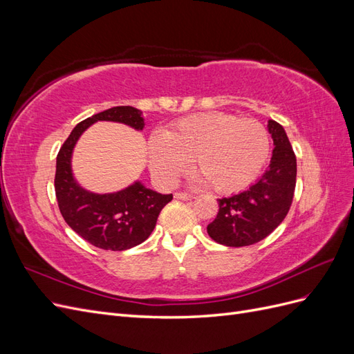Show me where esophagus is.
Returning a JSON list of instances; mask_svg holds the SVG:
<instances>
[{
  "label": "esophagus",
  "mask_w": 354,
  "mask_h": 354,
  "mask_svg": "<svg viewBox=\"0 0 354 354\" xmlns=\"http://www.w3.org/2000/svg\"><path fill=\"white\" fill-rule=\"evenodd\" d=\"M174 198L181 199V201H192V199H194V196L189 195V194H183V192H177V194H174Z\"/></svg>",
  "instance_id": "34e87169"
}]
</instances>
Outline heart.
I'll use <instances>...</instances> for the list:
<instances>
[{
	"label": "heart",
	"instance_id": "obj_1",
	"mask_svg": "<svg viewBox=\"0 0 354 354\" xmlns=\"http://www.w3.org/2000/svg\"><path fill=\"white\" fill-rule=\"evenodd\" d=\"M269 153L270 137L263 124L224 112L183 118L147 143L149 165L160 183L174 185L194 160L198 183L218 194L251 185Z\"/></svg>",
	"mask_w": 354,
	"mask_h": 354
}]
</instances>
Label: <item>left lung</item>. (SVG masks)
Returning a JSON list of instances; mask_svg holds the SVG:
<instances>
[{"instance_id":"1","label":"left lung","mask_w":354,"mask_h":354,"mask_svg":"<svg viewBox=\"0 0 354 354\" xmlns=\"http://www.w3.org/2000/svg\"><path fill=\"white\" fill-rule=\"evenodd\" d=\"M273 153L266 173L238 195L218 199V214L207 227L209 238L226 246H248L279 226L291 208L297 158L281 124L269 120Z\"/></svg>"}]
</instances>
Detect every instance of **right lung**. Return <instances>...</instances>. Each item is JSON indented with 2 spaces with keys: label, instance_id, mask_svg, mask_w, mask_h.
Returning a JSON list of instances; mask_svg holds the SVG:
<instances>
[{
  "label": "right lung",
  "instance_id": "add662e5",
  "mask_svg": "<svg viewBox=\"0 0 354 354\" xmlns=\"http://www.w3.org/2000/svg\"><path fill=\"white\" fill-rule=\"evenodd\" d=\"M97 121L125 124L137 131L145 127L142 111L133 106H116L80 122L57 155L56 198L63 218L82 239L102 250L125 251L151 236L160 209L173 195L158 194L138 180L113 194H93L84 189L73 177L72 153L82 133Z\"/></svg>",
  "mask_w": 354,
  "mask_h": 354
}]
</instances>
